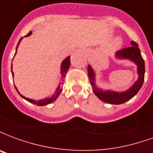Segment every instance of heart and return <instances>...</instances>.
<instances>
[{"instance_id":"b5f03b06","label":"heart","mask_w":153,"mask_h":153,"mask_svg":"<svg viewBox=\"0 0 153 153\" xmlns=\"http://www.w3.org/2000/svg\"><path fill=\"white\" fill-rule=\"evenodd\" d=\"M122 45V42L120 39H116L112 42V44L111 45V50H116L120 47V46Z\"/></svg>"}]
</instances>
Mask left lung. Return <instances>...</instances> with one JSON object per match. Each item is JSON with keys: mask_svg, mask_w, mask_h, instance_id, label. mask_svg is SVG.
Returning a JSON list of instances; mask_svg holds the SVG:
<instances>
[{"mask_svg": "<svg viewBox=\"0 0 153 153\" xmlns=\"http://www.w3.org/2000/svg\"><path fill=\"white\" fill-rule=\"evenodd\" d=\"M130 47H125L121 50L116 51L115 56L119 59H128L134 62L138 66V79L134 83L133 86L125 92L122 93H117L113 91H103L102 89L97 88L95 83V74L93 72L92 67L88 65V74L89 77V81L91 86L93 90V93L102 102L109 104H114V105H120L122 103L126 102L127 101L130 100L132 97L138 93L140 88L143 86V83L144 81V74H145V62L143 57H142L141 52L138 48V45L134 41H132Z\"/></svg>", "mask_w": 153, "mask_h": 153, "instance_id": "8db88e82", "label": "left lung"}]
</instances>
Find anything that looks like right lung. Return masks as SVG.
Here are the masks:
<instances>
[{
  "mask_svg": "<svg viewBox=\"0 0 153 153\" xmlns=\"http://www.w3.org/2000/svg\"><path fill=\"white\" fill-rule=\"evenodd\" d=\"M31 34H32V32L30 31L29 33H28V34L25 36V37H28V36H29V35H31ZM22 38H20V40L19 41V43L18 45H17V47H16V51H17V48H18V46L19 45V42H20V41L22 40ZM15 54H16V52H15ZM70 66V57L68 56L67 58H65V59L63 60V62H62V64H61V78H62V79L65 78V74H66L67 71H68V70H69ZM11 73H12V75L14 76V74H13V71H12V66H11ZM61 84H63V83H61ZM15 89L17 90L16 87H15ZM61 91H62V88H61V86L60 85V86L57 88V89L56 90V93H54L53 95L51 97L45 98V99L39 100V101H35V100L29 99V98H27V97H25L22 96L21 94L19 93L18 90H17V92H18L19 94L23 98H25L26 101H28V102H31L33 103V104H34V105H37V106H46V105H48V104H50V103H52L53 102H55V101L56 100L57 97H59L60 93H61Z\"/></svg>",
  "mask_w": 153,
  "mask_h": 153,
  "instance_id": "add662e5",
  "label": "right lung"
}]
</instances>
